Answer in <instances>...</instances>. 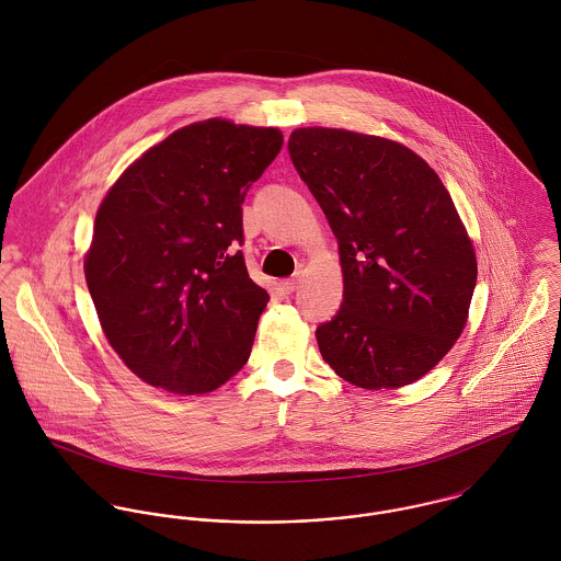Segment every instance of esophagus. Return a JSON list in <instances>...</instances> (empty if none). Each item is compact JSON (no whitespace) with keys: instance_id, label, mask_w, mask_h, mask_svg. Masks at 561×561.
<instances>
[{"instance_id":"esophagus-1","label":"esophagus","mask_w":561,"mask_h":561,"mask_svg":"<svg viewBox=\"0 0 561 561\" xmlns=\"http://www.w3.org/2000/svg\"><path fill=\"white\" fill-rule=\"evenodd\" d=\"M302 278H305V274H302V272H296L291 278H287V280L280 283V291H283V294H294V291L302 285Z\"/></svg>"}]
</instances>
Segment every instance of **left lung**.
Masks as SVG:
<instances>
[{
	"label": "left lung",
	"mask_w": 561,
	"mask_h": 561,
	"mask_svg": "<svg viewBox=\"0 0 561 561\" xmlns=\"http://www.w3.org/2000/svg\"><path fill=\"white\" fill-rule=\"evenodd\" d=\"M289 156L339 241L343 302L316 332L323 360L358 389L412 385L462 334L478 280L451 194L382 136L300 127Z\"/></svg>",
	"instance_id": "8db88e82"
}]
</instances>
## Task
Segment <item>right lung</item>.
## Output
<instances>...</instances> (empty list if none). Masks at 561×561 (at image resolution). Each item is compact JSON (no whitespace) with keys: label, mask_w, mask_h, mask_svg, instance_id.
Masks as SVG:
<instances>
[{"label":"right lung","mask_w":561,"mask_h":561,"mask_svg":"<svg viewBox=\"0 0 561 561\" xmlns=\"http://www.w3.org/2000/svg\"><path fill=\"white\" fill-rule=\"evenodd\" d=\"M280 147L276 127L198 121L103 196L83 274L107 343L142 382L203 396L245 365L270 296L236 250L241 201Z\"/></svg>","instance_id":"add662e5"}]
</instances>
